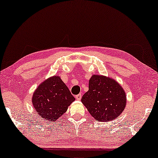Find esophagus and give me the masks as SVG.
Returning a JSON list of instances; mask_svg holds the SVG:
<instances>
[{
  "label": "esophagus",
  "instance_id": "1",
  "mask_svg": "<svg viewBox=\"0 0 158 158\" xmlns=\"http://www.w3.org/2000/svg\"><path fill=\"white\" fill-rule=\"evenodd\" d=\"M81 98H82L81 94H77V95H76V99L77 100H81Z\"/></svg>",
  "mask_w": 158,
  "mask_h": 158
}]
</instances>
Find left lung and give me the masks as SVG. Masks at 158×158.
<instances>
[{"label": "left lung", "mask_w": 158, "mask_h": 158, "mask_svg": "<svg viewBox=\"0 0 158 158\" xmlns=\"http://www.w3.org/2000/svg\"><path fill=\"white\" fill-rule=\"evenodd\" d=\"M126 94L114 79L93 75L89 81V90L81 102L93 118L108 122L118 118L126 106Z\"/></svg>", "instance_id": "1"}]
</instances>
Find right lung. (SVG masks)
I'll return each instance as SVG.
<instances>
[{"label":"right lung","mask_w":158,"mask_h":158,"mask_svg":"<svg viewBox=\"0 0 158 158\" xmlns=\"http://www.w3.org/2000/svg\"><path fill=\"white\" fill-rule=\"evenodd\" d=\"M74 101V97L59 76H52L43 82L32 98L35 112L49 123L58 120Z\"/></svg>","instance_id":"1"}]
</instances>
